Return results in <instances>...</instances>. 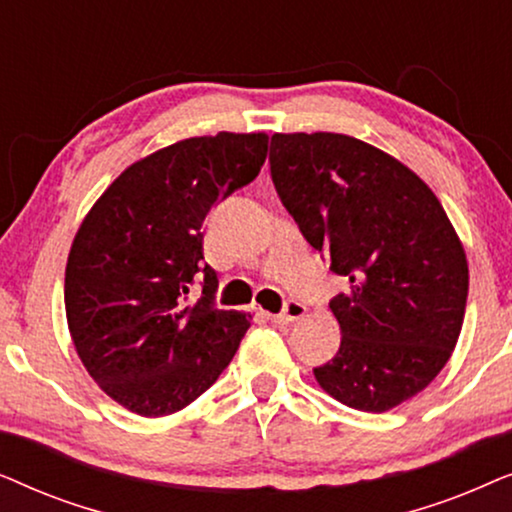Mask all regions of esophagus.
Returning <instances> with one entry per match:
<instances>
[{"instance_id": "1", "label": "esophagus", "mask_w": 512, "mask_h": 512, "mask_svg": "<svg viewBox=\"0 0 512 512\" xmlns=\"http://www.w3.org/2000/svg\"><path fill=\"white\" fill-rule=\"evenodd\" d=\"M307 312V307L303 303H298V300H289V303L284 305V310L279 314H270V319L275 321V324H293V321L303 319Z\"/></svg>"}]
</instances>
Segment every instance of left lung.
<instances>
[{
	"mask_svg": "<svg viewBox=\"0 0 512 512\" xmlns=\"http://www.w3.org/2000/svg\"><path fill=\"white\" fill-rule=\"evenodd\" d=\"M282 205L347 293L331 300L340 349L319 387L363 412L417 396L450 361L464 324L468 261L443 205L410 167L338 132H275Z\"/></svg>",
	"mask_w": 512,
	"mask_h": 512,
	"instance_id": "obj_1",
	"label": "left lung"
}]
</instances>
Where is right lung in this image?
<instances>
[{
  "instance_id": "right-lung-1",
  "label": "right lung",
  "mask_w": 512,
  "mask_h": 512,
  "mask_svg": "<svg viewBox=\"0 0 512 512\" xmlns=\"http://www.w3.org/2000/svg\"><path fill=\"white\" fill-rule=\"evenodd\" d=\"M265 156V132L181 139L125 167L76 230L69 335L97 387L135 415H172L205 394L251 326V314L214 305L202 223L216 200L256 179ZM200 276L203 296L191 304Z\"/></svg>"
}]
</instances>
